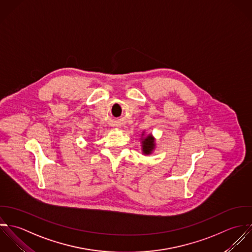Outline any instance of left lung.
Masks as SVG:
<instances>
[{
    "mask_svg": "<svg viewBox=\"0 0 252 252\" xmlns=\"http://www.w3.org/2000/svg\"><path fill=\"white\" fill-rule=\"evenodd\" d=\"M144 135V133L142 134ZM142 152L145 155H150L153 150L155 149V139L152 136V134H148L146 137H143L142 139Z\"/></svg>",
    "mask_w": 252,
    "mask_h": 252,
    "instance_id": "8db88e82",
    "label": "left lung"
}]
</instances>
